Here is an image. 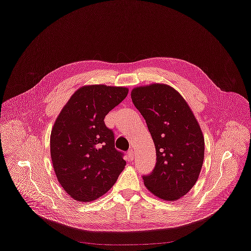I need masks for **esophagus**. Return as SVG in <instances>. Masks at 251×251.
Returning a JSON list of instances; mask_svg holds the SVG:
<instances>
[{
  "mask_svg": "<svg viewBox=\"0 0 251 251\" xmlns=\"http://www.w3.org/2000/svg\"><path fill=\"white\" fill-rule=\"evenodd\" d=\"M127 155H128V158H129V160H133L134 159V157H135V152H134V151L133 150H130V151H128V152H127Z\"/></svg>",
  "mask_w": 251,
  "mask_h": 251,
  "instance_id": "34e87169",
  "label": "esophagus"
}]
</instances>
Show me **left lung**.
<instances>
[{
  "label": "left lung",
  "mask_w": 251,
  "mask_h": 251,
  "mask_svg": "<svg viewBox=\"0 0 251 251\" xmlns=\"http://www.w3.org/2000/svg\"><path fill=\"white\" fill-rule=\"evenodd\" d=\"M131 99L146 120L155 146L156 163L144 184L154 196L176 201L198 180L205 142L200 125L182 96L164 83L134 88Z\"/></svg>",
  "instance_id": "1"
}]
</instances>
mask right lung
<instances>
[{
	"label": "right lung",
	"instance_id": "obj_1",
	"mask_svg": "<svg viewBox=\"0 0 251 251\" xmlns=\"http://www.w3.org/2000/svg\"><path fill=\"white\" fill-rule=\"evenodd\" d=\"M128 92L124 87L83 86L55 120L50 136L53 169L63 189L78 202L104 195L125 169L123 153L115 149L104 117Z\"/></svg>",
	"mask_w": 251,
	"mask_h": 251
}]
</instances>
